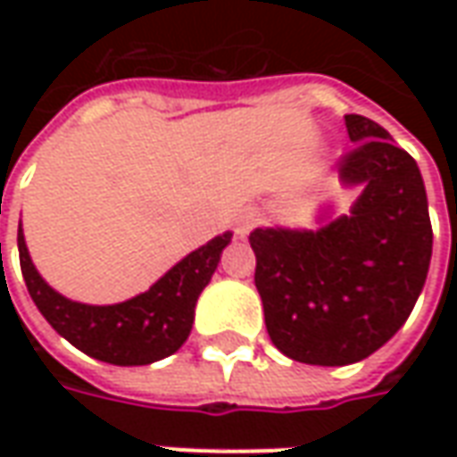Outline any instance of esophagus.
Returning a JSON list of instances; mask_svg holds the SVG:
<instances>
[{
  "mask_svg": "<svg viewBox=\"0 0 457 457\" xmlns=\"http://www.w3.org/2000/svg\"><path fill=\"white\" fill-rule=\"evenodd\" d=\"M259 220H262V212H259L257 208L242 210L237 215V220H235V232H237L239 237H245V235H249V229L257 225Z\"/></svg>",
  "mask_w": 457,
  "mask_h": 457,
  "instance_id": "1",
  "label": "esophagus"
}]
</instances>
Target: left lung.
<instances>
[{
  "instance_id": "obj_1",
  "label": "left lung",
  "mask_w": 457,
  "mask_h": 457,
  "mask_svg": "<svg viewBox=\"0 0 457 457\" xmlns=\"http://www.w3.org/2000/svg\"><path fill=\"white\" fill-rule=\"evenodd\" d=\"M354 146L337 161L362 183L350 215L318 232L254 229L264 323L281 353L340 367L379 350L406 323L431 264L433 229L421 170L377 121L345 114Z\"/></svg>"
}]
</instances>
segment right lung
Segmentation results:
<instances>
[{"mask_svg":"<svg viewBox=\"0 0 457 457\" xmlns=\"http://www.w3.org/2000/svg\"><path fill=\"white\" fill-rule=\"evenodd\" d=\"M229 239L232 232L210 239L208 245L180 259L149 291L114 306H85L55 294L31 264L21 225L16 242L26 288L55 333L95 360L131 367L163 360L186 343L193 328L195 301L208 287Z\"/></svg>","mask_w":457,"mask_h":457,"instance_id":"1","label":"right lung"}]
</instances>
